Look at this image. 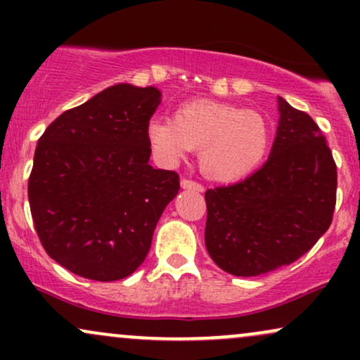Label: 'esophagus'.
<instances>
[{
  "label": "esophagus",
  "instance_id": "34e87169",
  "mask_svg": "<svg viewBox=\"0 0 360 360\" xmlns=\"http://www.w3.org/2000/svg\"><path fill=\"white\" fill-rule=\"evenodd\" d=\"M181 188H183V189H194V191H200V193L205 191L203 186H201L200 183H196V181H191V179L181 181Z\"/></svg>",
  "mask_w": 360,
  "mask_h": 360
}]
</instances>
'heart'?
Here are the masks:
<instances>
[{"instance_id":"1","label":"heart","mask_w":360,"mask_h":360,"mask_svg":"<svg viewBox=\"0 0 360 360\" xmlns=\"http://www.w3.org/2000/svg\"><path fill=\"white\" fill-rule=\"evenodd\" d=\"M147 140L166 166L200 150L201 172L218 183H232L252 174L264 162L271 147V125L257 111L193 100L177 106L172 118H152Z\"/></svg>"}]
</instances>
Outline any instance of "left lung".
Returning a JSON list of instances; mask_svg holds the SVG:
<instances>
[{
    "label": "left lung",
    "mask_w": 360,
    "mask_h": 360,
    "mask_svg": "<svg viewBox=\"0 0 360 360\" xmlns=\"http://www.w3.org/2000/svg\"><path fill=\"white\" fill-rule=\"evenodd\" d=\"M279 122L267 162L242 183L205 193V243L229 274L252 278L289 266L328 230L337 166L321 130L278 98Z\"/></svg>",
    "instance_id": "left-lung-1"
}]
</instances>
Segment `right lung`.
Segmentation results:
<instances>
[{"label": "right lung", "mask_w": 360, "mask_h": 360, "mask_svg": "<svg viewBox=\"0 0 360 360\" xmlns=\"http://www.w3.org/2000/svg\"><path fill=\"white\" fill-rule=\"evenodd\" d=\"M154 86L103 89L56 118L37 143L28 201L45 252L81 278L118 281L148 254L155 225L179 193L174 171L148 164Z\"/></svg>", "instance_id": "1"}]
</instances>
